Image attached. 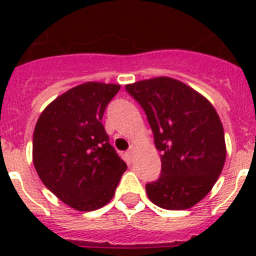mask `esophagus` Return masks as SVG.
Masks as SVG:
<instances>
[{
    "label": "esophagus",
    "mask_w": 256,
    "mask_h": 256,
    "mask_svg": "<svg viewBox=\"0 0 256 256\" xmlns=\"http://www.w3.org/2000/svg\"><path fill=\"white\" fill-rule=\"evenodd\" d=\"M132 152H134V148H128V152H126V158H128V162H132Z\"/></svg>",
    "instance_id": "esophagus-1"
}]
</instances>
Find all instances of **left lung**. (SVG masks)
<instances>
[{"label": "left lung", "mask_w": 256, "mask_h": 256, "mask_svg": "<svg viewBox=\"0 0 256 256\" xmlns=\"http://www.w3.org/2000/svg\"><path fill=\"white\" fill-rule=\"evenodd\" d=\"M146 112L162 170L146 184L148 199L166 210H186L206 196L226 160L224 132L208 100L168 77L126 85Z\"/></svg>", "instance_id": "left-lung-1"}]
</instances>
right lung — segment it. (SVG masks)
<instances>
[{
    "label": "right lung",
    "mask_w": 256,
    "mask_h": 256,
    "mask_svg": "<svg viewBox=\"0 0 256 256\" xmlns=\"http://www.w3.org/2000/svg\"><path fill=\"white\" fill-rule=\"evenodd\" d=\"M120 85L85 82L46 106L33 132V164L42 183L70 207L94 211L108 204L128 166L102 124Z\"/></svg>",
    "instance_id": "1"
}]
</instances>
